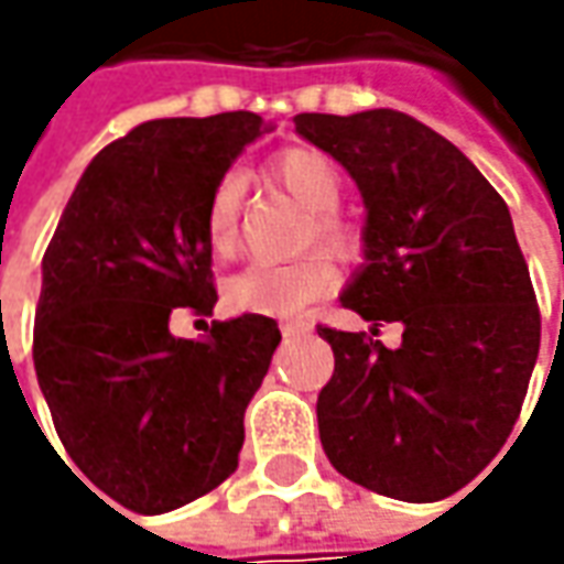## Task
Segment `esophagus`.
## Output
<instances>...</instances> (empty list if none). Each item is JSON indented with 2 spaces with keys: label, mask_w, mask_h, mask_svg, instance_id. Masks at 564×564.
<instances>
[{
  "label": "esophagus",
  "mask_w": 564,
  "mask_h": 564,
  "mask_svg": "<svg viewBox=\"0 0 564 564\" xmlns=\"http://www.w3.org/2000/svg\"><path fill=\"white\" fill-rule=\"evenodd\" d=\"M311 326H304V323H282V336L285 338H297V336H304Z\"/></svg>",
  "instance_id": "obj_1"
}]
</instances>
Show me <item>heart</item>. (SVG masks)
Here are the masks:
<instances>
[{"mask_svg":"<svg viewBox=\"0 0 564 564\" xmlns=\"http://www.w3.org/2000/svg\"><path fill=\"white\" fill-rule=\"evenodd\" d=\"M272 172L314 213L316 238L326 248L336 253L355 250L351 228L333 213L341 200V172L326 153H319L314 147H294L272 163ZM241 197H245V178L238 172H228L223 175V182L213 187V197L206 204V241L219 257H228L238 245ZM333 285H336V267L326 253H307L289 263L257 260L228 279L226 304L238 314L294 319L304 314L307 304H314L316 297L333 292Z\"/></svg>","mask_w":564,"mask_h":564,"instance_id":"heart-1","label":"heart"}]
</instances>
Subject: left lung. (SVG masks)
Here are the masks:
<instances>
[{
    "mask_svg": "<svg viewBox=\"0 0 564 564\" xmlns=\"http://www.w3.org/2000/svg\"><path fill=\"white\" fill-rule=\"evenodd\" d=\"M364 197V263L338 301L399 323L401 345L319 326L336 370L316 399L341 477L401 502H436L506 445L528 395L540 311L511 213L465 153L395 109L294 116Z\"/></svg>",
    "mask_w": 564,
    "mask_h": 564,
    "instance_id": "8db88e82",
    "label": "left lung"
}]
</instances>
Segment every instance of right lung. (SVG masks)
Returning a JSON list of instances; mask_svg holds the SVG:
<instances>
[{
  "instance_id": "1",
  "label": "right lung",
  "mask_w": 564,
  "mask_h": 564,
  "mask_svg": "<svg viewBox=\"0 0 564 564\" xmlns=\"http://www.w3.org/2000/svg\"><path fill=\"white\" fill-rule=\"evenodd\" d=\"M270 128L253 112L143 121L84 169L43 257L40 392L72 462L138 514L182 509L238 467L279 326L245 314L175 338L169 316L213 314L206 204Z\"/></svg>"
}]
</instances>
